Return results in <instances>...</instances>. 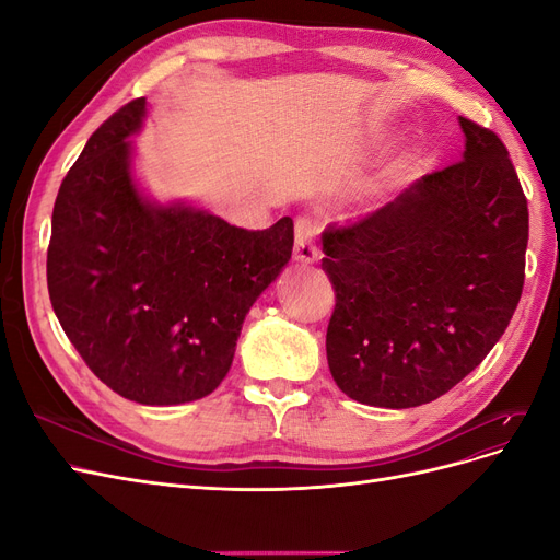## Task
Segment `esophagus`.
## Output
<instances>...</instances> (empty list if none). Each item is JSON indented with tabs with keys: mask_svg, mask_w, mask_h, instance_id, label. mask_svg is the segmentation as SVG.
Segmentation results:
<instances>
[{
	"mask_svg": "<svg viewBox=\"0 0 560 560\" xmlns=\"http://www.w3.org/2000/svg\"><path fill=\"white\" fill-rule=\"evenodd\" d=\"M296 238H294V261L299 264H313L317 259V245H315V224L306 217L296 219Z\"/></svg>",
	"mask_w": 560,
	"mask_h": 560,
	"instance_id": "34e87169",
	"label": "esophagus"
}]
</instances>
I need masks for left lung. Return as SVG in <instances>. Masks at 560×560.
Segmentation results:
<instances>
[{
	"label": "left lung",
	"mask_w": 560,
	"mask_h": 560,
	"mask_svg": "<svg viewBox=\"0 0 560 560\" xmlns=\"http://www.w3.org/2000/svg\"><path fill=\"white\" fill-rule=\"evenodd\" d=\"M463 159L322 233L336 306L327 360L352 399L411 409L446 395L518 306L528 200L493 130L460 116Z\"/></svg>",
	"instance_id": "1"
}]
</instances>
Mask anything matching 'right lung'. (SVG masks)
Wrapping results in <instances>:
<instances>
[{"instance_id":"obj_1","label":"right lung","mask_w":560,"mask_h":560,"mask_svg":"<svg viewBox=\"0 0 560 560\" xmlns=\"http://www.w3.org/2000/svg\"><path fill=\"white\" fill-rule=\"evenodd\" d=\"M138 97L114 112L65 175L46 254L48 296L93 374L121 397L171 406L229 374L252 303L290 261L294 224L231 226L191 206H154L130 177Z\"/></svg>"}]
</instances>
